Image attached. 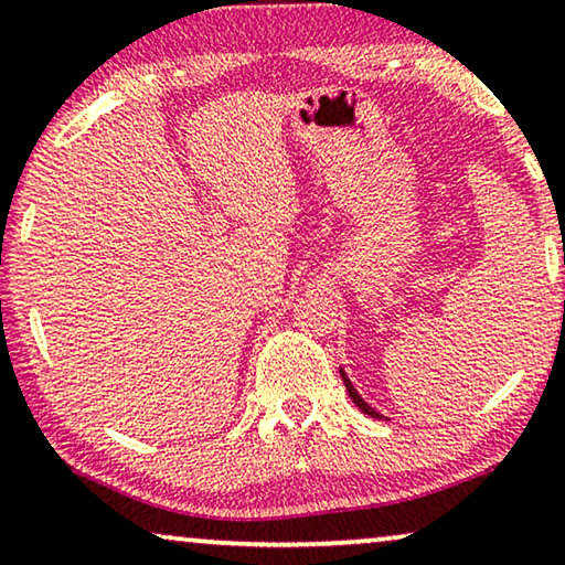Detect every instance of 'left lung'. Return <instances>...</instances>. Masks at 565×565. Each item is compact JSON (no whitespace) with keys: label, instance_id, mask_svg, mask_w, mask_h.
<instances>
[{"label":"left lung","instance_id":"1","mask_svg":"<svg viewBox=\"0 0 565 565\" xmlns=\"http://www.w3.org/2000/svg\"><path fill=\"white\" fill-rule=\"evenodd\" d=\"M339 374H342V382H344V387H347V392H349V397H352V402H354V405H356V407H360V409L364 412V415H370V417H374V419H384V417L380 415V412H377V409H374V407H370V405H366V402L362 399V395H360V392H356V390H354V384H352V382H349V377H347V372H344V370H339Z\"/></svg>","mask_w":565,"mask_h":565}]
</instances>
